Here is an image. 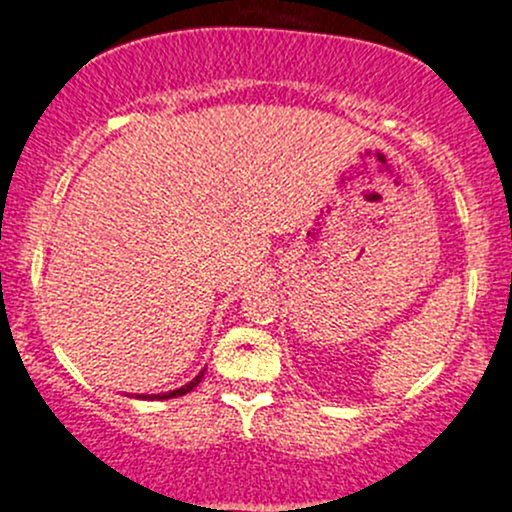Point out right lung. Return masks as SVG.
<instances>
[{
    "label": "right lung",
    "instance_id": "obj_1",
    "mask_svg": "<svg viewBox=\"0 0 512 512\" xmlns=\"http://www.w3.org/2000/svg\"><path fill=\"white\" fill-rule=\"evenodd\" d=\"M204 371H206V368H204ZM204 371H201L199 376L194 378V381H189V383H186V386L176 388V391H169V393H159V396H141V398H159V401H166V398H179V396H186V393H189V391H194V388L199 386V383H201V378H204Z\"/></svg>",
    "mask_w": 512,
    "mask_h": 512
}]
</instances>
